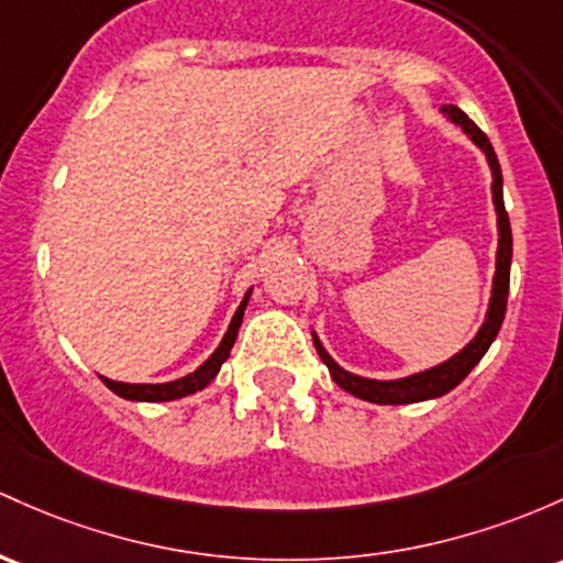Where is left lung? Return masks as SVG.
Wrapping results in <instances>:
<instances>
[{"label": "left lung", "mask_w": 563, "mask_h": 563, "mask_svg": "<svg viewBox=\"0 0 563 563\" xmlns=\"http://www.w3.org/2000/svg\"><path fill=\"white\" fill-rule=\"evenodd\" d=\"M452 122L462 128L481 150L486 152V159L492 165V191H494V206H497V224H499V251H497V272H494V288H492V305L489 312H486V323L481 325L478 336L467 344L460 355H454L452 361L441 363V366L430 368V372L406 376V379H395V382H374V379H363V376H355L344 368H339L333 363V357L323 350V344L318 342V336L312 333L314 350H318L320 361L329 366V372L333 376L342 390H347L355 395V398L372 400V404H382V406H398V404H417V400H428V398H438V395H446L449 390H454L467 374L473 372L475 363L486 355V350L492 347L494 336L499 333V325L505 320V310H508V288H510V258H512V234H510V219L508 211H505V200H503V170H499L497 154H494L489 139L486 133L481 131L478 125L465 114L462 109L456 107H446L443 109Z\"/></svg>", "instance_id": "1"}]
</instances>
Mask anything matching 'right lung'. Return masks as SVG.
Instances as JSON below:
<instances>
[{
	"mask_svg": "<svg viewBox=\"0 0 563 563\" xmlns=\"http://www.w3.org/2000/svg\"><path fill=\"white\" fill-rule=\"evenodd\" d=\"M249 296H251V291L245 294L243 301H240L238 312H234V318L230 323V331L224 333V339H221L219 347H216L213 355L208 357V361L202 363L195 374L181 376V379H176V382H165V385H125V382H111V379H103V385H107L109 390H114L120 398L150 400V404H157V400H176V398H184V395L202 390V387H206L208 382L219 374L221 363L230 357L234 339H238V329H240V323H243V312H245V305H249Z\"/></svg>",
	"mask_w": 563,
	"mask_h": 563,
	"instance_id": "obj_1",
	"label": "right lung"
}]
</instances>
